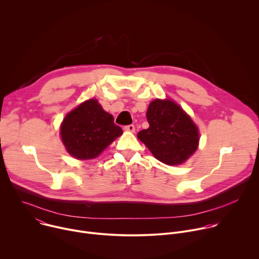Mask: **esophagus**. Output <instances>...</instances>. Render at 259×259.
I'll list each match as a JSON object with an SVG mask.
<instances>
[{"instance_id":"esophagus-1","label":"esophagus","mask_w":259,"mask_h":259,"mask_svg":"<svg viewBox=\"0 0 259 259\" xmlns=\"http://www.w3.org/2000/svg\"><path fill=\"white\" fill-rule=\"evenodd\" d=\"M124 130L125 131H129V132H134L135 131V127H134V125H128V126L124 127Z\"/></svg>"}]
</instances>
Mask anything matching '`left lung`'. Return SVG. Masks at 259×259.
<instances>
[{"label":"left lung","mask_w":259,"mask_h":259,"mask_svg":"<svg viewBox=\"0 0 259 259\" xmlns=\"http://www.w3.org/2000/svg\"><path fill=\"white\" fill-rule=\"evenodd\" d=\"M150 124L138 132L154 157L167 165H180L198 149L199 131L191 117L170 99H155L146 112Z\"/></svg>","instance_id":"left-lung-1"}]
</instances>
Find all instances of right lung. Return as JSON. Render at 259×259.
Segmentation results:
<instances>
[{
	"instance_id": "right-lung-1",
	"label": "right lung",
	"mask_w": 259,
	"mask_h": 259,
	"mask_svg": "<svg viewBox=\"0 0 259 259\" xmlns=\"http://www.w3.org/2000/svg\"><path fill=\"white\" fill-rule=\"evenodd\" d=\"M123 133L114 117L96 99H89L68 113L60 126L67 153L79 160L94 159Z\"/></svg>"
}]
</instances>
